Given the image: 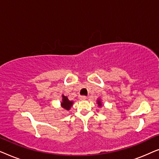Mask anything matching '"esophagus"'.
Listing matches in <instances>:
<instances>
[{
	"label": "esophagus",
	"instance_id": "34e87169",
	"mask_svg": "<svg viewBox=\"0 0 159 159\" xmlns=\"http://www.w3.org/2000/svg\"><path fill=\"white\" fill-rule=\"evenodd\" d=\"M87 98L86 96H84V95H82V96L80 97V99L81 100V101H84V100H85Z\"/></svg>",
	"mask_w": 159,
	"mask_h": 159
}]
</instances>
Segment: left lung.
<instances>
[{"mask_svg":"<svg viewBox=\"0 0 159 159\" xmlns=\"http://www.w3.org/2000/svg\"><path fill=\"white\" fill-rule=\"evenodd\" d=\"M96 103L98 104V106L99 108H101L103 106V103H102V101H101V98H98L97 101H96Z\"/></svg>","mask_w":159,"mask_h":159,"instance_id":"8db88e82","label":"left lung"}]
</instances>
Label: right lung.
<instances>
[{
    "mask_svg": "<svg viewBox=\"0 0 159 159\" xmlns=\"http://www.w3.org/2000/svg\"><path fill=\"white\" fill-rule=\"evenodd\" d=\"M74 103L73 101H69L67 96L62 95V101H61V106L64 108V110L69 111Z\"/></svg>",
    "mask_w": 159,
    "mask_h": 159,
    "instance_id": "add662e5",
    "label": "right lung"
}]
</instances>
